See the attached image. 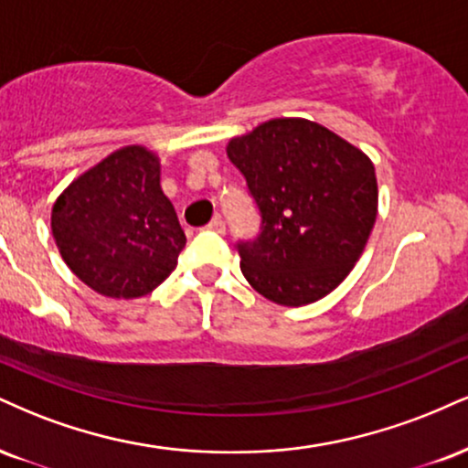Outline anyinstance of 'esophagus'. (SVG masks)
<instances>
[{
	"label": "esophagus",
	"mask_w": 468,
	"mask_h": 468,
	"mask_svg": "<svg viewBox=\"0 0 468 468\" xmlns=\"http://www.w3.org/2000/svg\"><path fill=\"white\" fill-rule=\"evenodd\" d=\"M207 230H213V233L224 235V230H227V224H224V219H222V218L216 216V218L211 219L209 224H207Z\"/></svg>",
	"instance_id": "obj_1"
}]
</instances>
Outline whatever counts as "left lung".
Here are the masks:
<instances>
[{
	"instance_id": "left-lung-1",
	"label": "left lung",
	"mask_w": 468,
	"mask_h": 468,
	"mask_svg": "<svg viewBox=\"0 0 468 468\" xmlns=\"http://www.w3.org/2000/svg\"><path fill=\"white\" fill-rule=\"evenodd\" d=\"M261 211V235L239 244L241 274L268 301L303 307L356 268L377 219L370 156L323 123L274 117L227 144Z\"/></svg>"
}]
</instances>
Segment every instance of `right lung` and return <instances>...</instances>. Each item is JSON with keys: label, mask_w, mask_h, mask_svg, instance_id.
I'll list each match as a JSON object with an SVG mask.
<instances>
[{"label": "right lung", "mask_w": 468, "mask_h": 468, "mask_svg": "<svg viewBox=\"0 0 468 468\" xmlns=\"http://www.w3.org/2000/svg\"><path fill=\"white\" fill-rule=\"evenodd\" d=\"M52 235L69 270L106 298H142L174 272L185 249L161 159L123 145L73 178L52 207Z\"/></svg>", "instance_id": "add662e5"}]
</instances>
